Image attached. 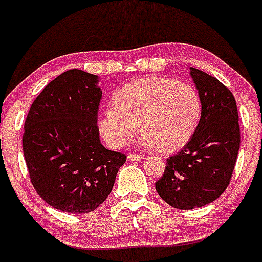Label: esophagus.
<instances>
[{
    "label": "esophagus",
    "instance_id": "34e87169",
    "mask_svg": "<svg viewBox=\"0 0 262 262\" xmlns=\"http://www.w3.org/2000/svg\"><path fill=\"white\" fill-rule=\"evenodd\" d=\"M127 159L130 160V161H140V160H142V156L137 154H128Z\"/></svg>",
    "mask_w": 262,
    "mask_h": 262
}]
</instances>
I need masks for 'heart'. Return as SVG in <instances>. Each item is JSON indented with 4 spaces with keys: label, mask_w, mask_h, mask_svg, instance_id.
I'll return each mask as SVG.
<instances>
[{
    "label": "heart",
    "mask_w": 262,
    "mask_h": 262,
    "mask_svg": "<svg viewBox=\"0 0 262 262\" xmlns=\"http://www.w3.org/2000/svg\"><path fill=\"white\" fill-rule=\"evenodd\" d=\"M112 106L101 111L97 119L98 131L110 147H123L139 123L143 145H159L165 152L186 145L202 112L195 86L164 76L139 78L120 87Z\"/></svg>",
    "instance_id": "obj_1"
}]
</instances>
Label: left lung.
I'll list each match as a JSON object with an SVG mask.
<instances>
[{
    "label": "left lung",
    "mask_w": 262,
    "mask_h": 262,
    "mask_svg": "<svg viewBox=\"0 0 262 262\" xmlns=\"http://www.w3.org/2000/svg\"><path fill=\"white\" fill-rule=\"evenodd\" d=\"M201 97V119L186 145L167 159L156 182L160 198L172 207L192 210L224 193L240 148L238 112L233 95L216 77L190 69Z\"/></svg>",
    "instance_id": "1"
}]
</instances>
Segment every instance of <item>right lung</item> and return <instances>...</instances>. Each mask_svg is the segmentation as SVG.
Listing matches in <instances>:
<instances>
[{
    "instance_id": "right-lung-1",
    "label": "right lung",
    "mask_w": 262,
    "mask_h": 262,
    "mask_svg": "<svg viewBox=\"0 0 262 262\" xmlns=\"http://www.w3.org/2000/svg\"><path fill=\"white\" fill-rule=\"evenodd\" d=\"M102 91L96 75L69 70L31 105L22 137L31 182L50 206L70 213L96 210L111 192L126 155L100 141Z\"/></svg>"
}]
</instances>
